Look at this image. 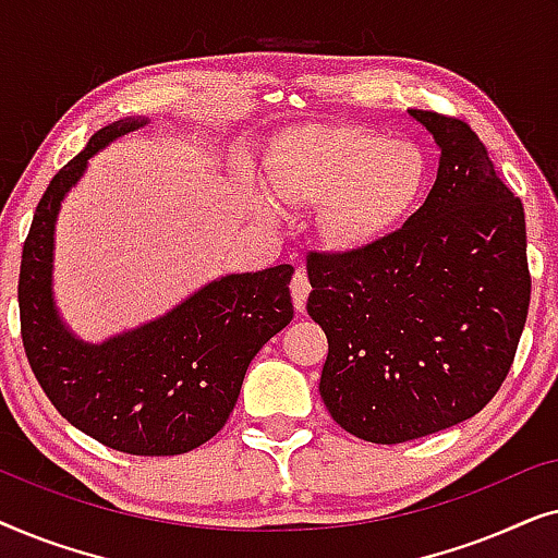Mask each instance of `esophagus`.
I'll return each mask as SVG.
<instances>
[{
  "mask_svg": "<svg viewBox=\"0 0 558 558\" xmlns=\"http://www.w3.org/2000/svg\"><path fill=\"white\" fill-rule=\"evenodd\" d=\"M310 277H307V271L302 269H296L294 271V277H292V300H294V307H296V312H304V307H307V296H310Z\"/></svg>",
  "mask_w": 558,
  "mask_h": 558,
  "instance_id": "1",
  "label": "esophagus"
}]
</instances>
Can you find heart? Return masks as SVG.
I'll use <instances>...</instances> for the list:
<instances>
[{
	"label": "heart",
	"instance_id": "1",
	"mask_svg": "<svg viewBox=\"0 0 558 558\" xmlns=\"http://www.w3.org/2000/svg\"><path fill=\"white\" fill-rule=\"evenodd\" d=\"M426 165L411 142L355 126H310L269 157V185L287 205H325L338 246H363L399 223L424 187ZM277 210L271 197H264Z\"/></svg>",
	"mask_w": 558,
	"mask_h": 558
}]
</instances>
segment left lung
<instances>
[{
	"label": "left lung",
	"mask_w": 558,
	"mask_h": 558,
	"mask_svg": "<svg viewBox=\"0 0 558 558\" xmlns=\"http://www.w3.org/2000/svg\"><path fill=\"white\" fill-rule=\"evenodd\" d=\"M437 182L401 228L307 256V312L327 335L319 396L342 429L399 445L475 416L513 365L531 302L523 203L460 119L411 109Z\"/></svg>",
	"instance_id": "obj_1"
}]
</instances>
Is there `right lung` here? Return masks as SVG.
Instances as JSON below:
<instances>
[{"instance_id":"add662e5","label":"right lung","mask_w":558,"mask_h":558,"mask_svg":"<svg viewBox=\"0 0 558 558\" xmlns=\"http://www.w3.org/2000/svg\"><path fill=\"white\" fill-rule=\"evenodd\" d=\"M147 119H121L90 136L37 203L22 246V345L37 384L75 429L126 454H185L223 429L254 355L294 317L289 264L228 274L101 345L68 330L52 302V246L60 203L88 159Z\"/></svg>"}]
</instances>
